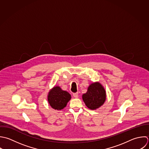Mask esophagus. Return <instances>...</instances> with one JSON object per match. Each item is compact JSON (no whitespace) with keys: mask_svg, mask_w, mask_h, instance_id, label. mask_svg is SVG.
Masks as SVG:
<instances>
[{"mask_svg":"<svg viewBox=\"0 0 149 149\" xmlns=\"http://www.w3.org/2000/svg\"><path fill=\"white\" fill-rule=\"evenodd\" d=\"M73 96H74L75 98H78V93H73Z\"/></svg>","mask_w":149,"mask_h":149,"instance_id":"obj_1","label":"esophagus"}]
</instances>
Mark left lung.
Masks as SVG:
<instances>
[{"instance_id": "1", "label": "left lung", "mask_w": 149, "mask_h": 149, "mask_svg": "<svg viewBox=\"0 0 149 149\" xmlns=\"http://www.w3.org/2000/svg\"><path fill=\"white\" fill-rule=\"evenodd\" d=\"M106 99V92L99 82L92 83L88 88L87 92L82 95V100L88 108L94 110L103 105Z\"/></svg>"}]
</instances>
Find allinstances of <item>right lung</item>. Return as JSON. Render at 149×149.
<instances>
[{"label":"right lung","mask_w":149,"mask_h":149,"mask_svg":"<svg viewBox=\"0 0 149 149\" xmlns=\"http://www.w3.org/2000/svg\"><path fill=\"white\" fill-rule=\"evenodd\" d=\"M71 96L67 91H63L58 86H54L47 95V101L53 109L61 110L63 109L71 100Z\"/></svg>","instance_id":"1"}]
</instances>
